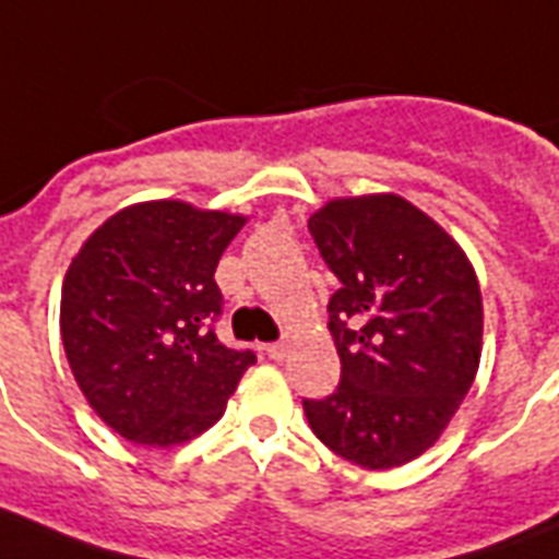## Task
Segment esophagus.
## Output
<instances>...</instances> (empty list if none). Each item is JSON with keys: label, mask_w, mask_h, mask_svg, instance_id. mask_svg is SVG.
<instances>
[{"label": "esophagus", "mask_w": 559, "mask_h": 559, "mask_svg": "<svg viewBox=\"0 0 559 559\" xmlns=\"http://www.w3.org/2000/svg\"><path fill=\"white\" fill-rule=\"evenodd\" d=\"M263 349H266V355L272 358V361H284V358H287V343H284V341L266 343Z\"/></svg>", "instance_id": "1"}]
</instances>
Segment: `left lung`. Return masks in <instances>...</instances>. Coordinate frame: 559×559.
Segmentation results:
<instances>
[{"mask_svg": "<svg viewBox=\"0 0 559 559\" xmlns=\"http://www.w3.org/2000/svg\"><path fill=\"white\" fill-rule=\"evenodd\" d=\"M308 230L341 281L329 299L341 384L301 403L308 424L361 468L406 465L436 444L477 376V272L444 227L400 195L334 198Z\"/></svg>", "mask_w": 559, "mask_h": 559, "instance_id": "left-lung-1", "label": "left lung"}]
</instances>
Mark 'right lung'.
Returning a JSON list of instances; mask_svg holds the SVG:
<instances>
[{"label":"right lung","instance_id":"right-lung-1","mask_svg":"<svg viewBox=\"0 0 559 559\" xmlns=\"http://www.w3.org/2000/svg\"><path fill=\"white\" fill-rule=\"evenodd\" d=\"M246 216L186 201H144L106 218L70 263L61 341L88 406L118 436L171 448L225 415L258 361L230 349L216 266Z\"/></svg>","mask_w":559,"mask_h":559}]
</instances>
